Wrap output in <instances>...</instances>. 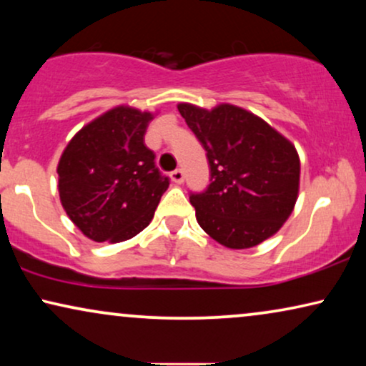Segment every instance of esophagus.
I'll use <instances>...</instances> for the list:
<instances>
[{
	"instance_id": "obj_1",
	"label": "esophagus",
	"mask_w": 366,
	"mask_h": 366,
	"mask_svg": "<svg viewBox=\"0 0 366 366\" xmlns=\"http://www.w3.org/2000/svg\"><path fill=\"white\" fill-rule=\"evenodd\" d=\"M172 179L177 184H182L183 182H184V173H183V169H174V172L172 173Z\"/></svg>"
}]
</instances>
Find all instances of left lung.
<instances>
[{
	"label": "left lung",
	"instance_id": "left-lung-1",
	"mask_svg": "<svg viewBox=\"0 0 366 366\" xmlns=\"http://www.w3.org/2000/svg\"><path fill=\"white\" fill-rule=\"evenodd\" d=\"M178 112L212 169L207 192L189 197L199 227L232 249L253 248L273 237L298 198L295 144L264 119L229 103L212 109L179 103Z\"/></svg>",
	"mask_w": 366,
	"mask_h": 366
}]
</instances>
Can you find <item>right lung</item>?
I'll return each mask as SVG.
<instances>
[{"label": "right lung", "mask_w": 366, "mask_h": 366, "mask_svg": "<svg viewBox=\"0 0 366 366\" xmlns=\"http://www.w3.org/2000/svg\"><path fill=\"white\" fill-rule=\"evenodd\" d=\"M153 118V113L119 104L84 124L59 158V199L69 219L93 242L137 237L169 187L144 144Z\"/></svg>", "instance_id": "obj_1"}]
</instances>
